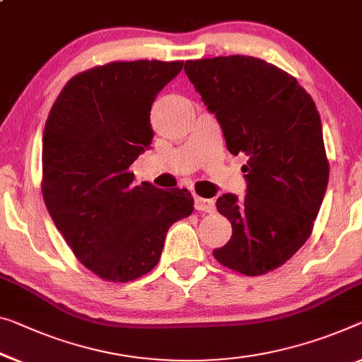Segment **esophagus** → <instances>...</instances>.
Wrapping results in <instances>:
<instances>
[{"label": "esophagus", "mask_w": 362, "mask_h": 362, "mask_svg": "<svg viewBox=\"0 0 362 362\" xmlns=\"http://www.w3.org/2000/svg\"><path fill=\"white\" fill-rule=\"evenodd\" d=\"M196 209L200 210V212L214 214V212H215V202H214V199L196 197Z\"/></svg>", "instance_id": "obj_1"}]
</instances>
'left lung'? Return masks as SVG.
Wrapping results in <instances>:
<instances>
[{"label":"left lung","instance_id":"left-lung-1","mask_svg":"<svg viewBox=\"0 0 362 362\" xmlns=\"http://www.w3.org/2000/svg\"><path fill=\"white\" fill-rule=\"evenodd\" d=\"M233 155L244 153L247 194H223L216 210L233 235L214 255L247 276L269 274L308 241L329 182L320 116L291 74L243 54L186 61Z\"/></svg>","mask_w":362,"mask_h":362}]
</instances>
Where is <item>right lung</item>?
Instances as JSON below:
<instances>
[{"label":"right lung","instance_id":"right-lung-1","mask_svg":"<svg viewBox=\"0 0 362 362\" xmlns=\"http://www.w3.org/2000/svg\"><path fill=\"white\" fill-rule=\"evenodd\" d=\"M185 61H113L76 74L49 110L42 194L79 262L126 283L158 264L175 221L192 214L187 189L134 185L129 166L153 139L150 110Z\"/></svg>","mask_w":362,"mask_h":362}]
</instances>
